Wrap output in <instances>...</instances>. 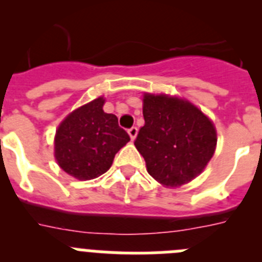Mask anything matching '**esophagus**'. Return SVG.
<instances>
[{"label": "esophagus", "mask_w": 262, "mask_h": 262, "mask_svg": "<svg viewBox=\"0 0 262 262\" xmlns=\"http://www.w3.org/2000/svg\"><path fill=\"white\" fill-rule=\"evenodd\" d=\"M128 135H129V138H131V140H135V138H136V135H138V128H136V127H131V128L128 129Z\"/></svg>", "instance_id": "esophagus-1"}]
</instances>
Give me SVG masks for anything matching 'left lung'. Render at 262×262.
<instances>
[{"label":"left lung","mask_w":262,"mask_h":262,"mask_svg":"<svg viewBox=\"0 0 262 262\" xmlns=\"http://www.w3.org/2000/svg\"><path fill=\"white\" fill-rule=\"evenodd\" d=\"M143 117L135 147L157 182L177 187L202 173L215 152L216 129L200 108L178 97L145 93Z\"/></svg>","instance_id":"1"}]
</instances>
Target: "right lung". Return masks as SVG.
I'll list each match as a JSON object with an SVG mask.
<instances>
[{
    "label": "right lung",
    "mask_w": 262,
    "mask_h": 262,
    "mask_svg": "<svg viewBox=\"0 0 262 262\" xmlns=\"http://www.w3.org/2000/svg\"><path fill=\"white\" fill-rule=\"evenodd\" d=\"M105 98L72 111L55 135V159L72 177L86 181L110 169L115 154L129 142L128 134L114 114L103 111Z\"/></svg>",
    "instance_id": "add662e5"
}]
</instances>
